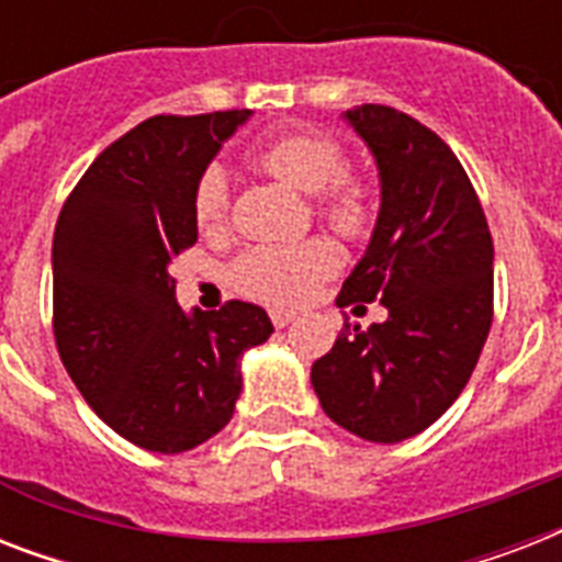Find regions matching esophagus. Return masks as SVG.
<instances>
[{
  "mask_svg": "<svg viewBox=\"0 0 562 562\" xmlns=\"http://www.w3.org/2000/svg\"><path fill=\"white\" fill-rule=\"evenodd\" d=\"M297 317V312H291V308H271V321L277 329H285Z\"/></svg>",
  "mask_w": 562,
  "mask_h": 562,
  "instance_id": "34e87169",
  "label": "esophagus"
}]
</instances>
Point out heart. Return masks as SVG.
<instances>
[{
    "mask_svg": "<svg viewBox=\"0 0 562 562\" xmlns=\"http://www.w3.org/2000/svg\"><path fill=\"white\" fill-rule=\"evenodd\" d=\"M256 160L285 187L303 194H319L317 210L335 233L347 238L364 236L373 224V201L361 183L341 180L347 175V154L335 139L321 134H291L259 148ZM194 221L201 229H218L227 221L229 183L221 166L203 171L192 198ZM338 254L324 238H306L297 245L250 247L229 268V280L245 297L268 306H297L312 291L333 277Z\"/></svg>",
    "mask_w": 562,
    "mask_h": 562,
    "instance_id": "heart-1",
    "label": "heart"
}]
</instances>
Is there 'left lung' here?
<instances>
[{"label":"left lung","mask_w":562,"mask_h":562,"mask_svg":"<svg viewBox=\"0 0 562 562\" xmlns=\"http://www.w3.org/2000/svg\"><path fill=\"white\" fill-rule=\"evenodd\" d=\"M341 119L379 169L373 236L338 306L387 308L382 324H344L312 364L326 417L370 443L419 435L467 387L493 324V238L452 148L417 119L361 104Z\"/></svg>","instance_id":"8db88e82"}]
</instances>
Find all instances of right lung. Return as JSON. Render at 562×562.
Returning a JSON list of instances; mask_svg holds the SVG:
<instances>
[{"instance_id": "right-lung-1", "label": "right lung", "mask_w": 562, "mask_h": 562, "mask_svg": "<svg viewBox=\"0 0 562 562\" xmlns=\"http://www.w3.org/2000/svg\"><path fill=\"white\" fill-rule=\"evenodd\" d=\"M250 116L148 119L95 157L57 218L60 361L90 408L148 452H189L218 435L241 393V356L273 333L268 312L241 300L183 312L169 273L198 241V180Z\"/></svg>"}]
</instances>
